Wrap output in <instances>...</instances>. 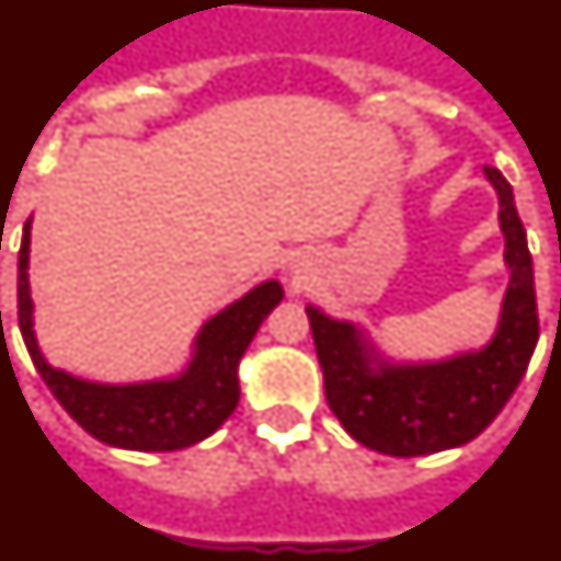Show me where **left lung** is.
Instances as JSON below:
<instances>
[{
    "label": "left lung",
    "mask_w": 561,
    "mask_h": 561,
    "mask_svg": "<svg viewBox=\"0 0 561 561\" xmlns=\"http://www.w3.org/2000/svg\"><path fill=\"white\" fill-rule=\"evenodd\" d=\"M484 176L499 193L511 285L496 333L482 351L442 362H388L356 324L308 308L324 397L365 448L388 456L459 448L491 425L528 370L539 339L534 262L507 179L496 168H484Z\"/></svg>",
    "instance_id": "obj_1"
}]
</instances>
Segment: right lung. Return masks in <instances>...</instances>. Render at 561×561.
<instances>
[{
  "instance_id": "add662e5",
  "label": "right lung",
  "mask_w": 561,
  "mask_h": 561,
  "mask_svg": "<svg viewBox=\"0 0 561 561\" xmlns=\"http://www.w3.org/2000/svg\"><path fill=\"white\" fill-rule=\"evenodd\" d=\"M31 219L19 248V331L33 365L59 404L77 419L93 439L128 450H182L208 439L239 404V359L244 356L259 324L282 302V285L262 282L219 310L196 336V351L185 370L173 379L139 385L84 382L65 370L50 368L33 336V302L27 285Z\"/></svg>"
}]
</instances>
